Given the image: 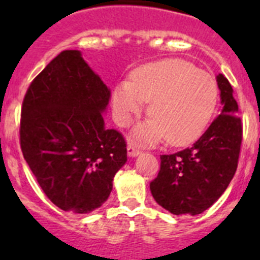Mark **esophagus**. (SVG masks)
<instances>
[{
  "label": "esophagus",
  "instance_id": "obj_1",
  "mask_svg": "<svg viewBox=\"0 0 260 260\" xmlns=\"http://www.w3.org/2000/svg\"><path fill=\"white\" fill-rule=\"evenodd\" d=\"M127 155L130 156V157H137L138 155H141L139 147L135 143H133V142H130V143L127 144Z\"/></svg>",
  "mask_w": 260,
  "mask_h": 260
}]
</instances>
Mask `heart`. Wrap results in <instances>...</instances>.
I'll use <instances>...</instances> for the list:
<instances>
[{"label": "heart", "instance_id": "b5f03b06", "mask_svg": "<svg viewBox=\"0 0 260 260\" xmlns=\"http://www.w3.org/2000/svg\"><path fill=\"white\" fill-rule=\"evenodd\" d=\"M113 114L119 126H128L150 102L151 117L134 130V137L153 144L183 146L203 133L215 110L217 86L206 71L183 59L171 58L138 69L133 80L117 84Z\"/></svg>", "mask_w": 260, "mask_h": 260}]
</instances>
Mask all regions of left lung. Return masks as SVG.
Here are the masks:
<instances>
[{
    "label": "left lung",
    "mask_w": 260,
    "mask_h": 260,
    "mask_svg": "<svg viewBox=\"0 0 260 260\" xmlns=\"http://www.w3.org/2000/svg\"><path fill=\"white\" fill-rule=\"evenodd\" d=\"M220 114L191 147L161 155L160 172L150 183L156 203L173 215H199L226 190L237 171L242 122L233 88L222 74L216 77Z\"/></svg>",
    "instance_id": "left-lung-1"
}]
</instances>
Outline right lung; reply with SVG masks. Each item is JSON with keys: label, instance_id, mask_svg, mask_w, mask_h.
<instances>
[{"label": "right lung", "instance_id": "obj_1", "mask_svg": "<svg viewBox=\"0 0 260 260\" xmlns=\"http://www.w3.org/2000/svg\"><path fill=\"white\" fill-rule=\"evenodd\" d=\"M109 102L110 89L80 50L59 53L27 89L22 152L43 191L61 210L89 213L102 207L127 161L123 137L105 126Z\"/></svg>", "mask_w": 260, "mask_h": 260}]
</instances>
